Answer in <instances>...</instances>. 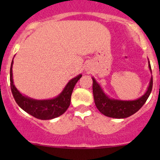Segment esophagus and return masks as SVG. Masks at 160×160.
Here are the masks:
<instances>
[{
  "label": "esophagus",
  "instance_id": "obj_1",
  "mask_svg": "<svg viewBox=\"0 0 160 160\" xmlns=\"http://www.w3.org/2000/svg\"><path fill=\"white\" fill-rule=\"evenodd\" d=\"M86 71H87V70H86Z\"/></svg>",
  "mask_w": 160,
  "mask_h": 160
}]
</instances>
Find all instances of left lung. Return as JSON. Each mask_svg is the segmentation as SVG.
Returning a JSON list of instances; mask_svg holds the SVG:
<instances>
[{
    "label": "left lung",
    "instance_id": "1",
    "mask_svg": "<svg viewBox=\"0 0 160 160\" xmlns=\"http://www.w3.org/2000/svg\"><path fill=\"white\" fill-rule=\"evenodd\" d=\"M148 68L152 74L151 67L148 59ZM92 79V92L94 101L96 108L102 114L108 117L117 119H123L135 113L144 105L152 91L153 87V78H150L149 86L144 94L135 100H120L110 98L104 92L100 84Z\"/></svg>",
    "mask_w": 160,
    "mask_h": 160
}]
</instances>
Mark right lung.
<instances>
[{"label": "right lung", "instance_id": "right-lung-1", "mask_svg": "<svg viewBox=\"0 0 160 160\" xmlns=\"http://www.w3.org/2000/svg\"><path fill=\"white\" fill-rule=\"evenodd\" d=\"M13 58L10 67V87L12 95L18 105L26 113L39 120H52L63 114L70 106L73 89L78 80L81 78L82 74H79L70 80L63 90L57 96L52 98L38 100L22 94L14 85L12 78Z\"/></svg>", "mask_w": 160, "mask_h": 160}]
</instances>
